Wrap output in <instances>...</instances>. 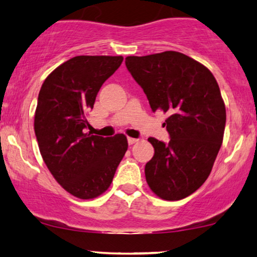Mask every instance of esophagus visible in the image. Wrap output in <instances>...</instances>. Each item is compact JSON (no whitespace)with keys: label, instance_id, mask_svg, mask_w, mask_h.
<instances>
[{"label":"esophagus","instance_id":"esophagus-1","mask_svg":"<svg viewBox=\"0 0 257 257\" xmlns=\"http://www.w3.org/2000/svg\"><path fill=\"white\" fill-rule=\"evenodd\" d=\"M137 142H138V139H136V138H127L128 145H133V144L137 143Z\"/></svg>","mask_w":257,"mask_h":257}]
</instances>
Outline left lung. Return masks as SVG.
Wrapping results in <instances>:
<instances>
[{"label":"left lung","instance_id":"1","mask_svg":"<svg viewBox=\"0 0 257 257\" xmlns=\"http://www.w3.org/2000/svg\"><path fill=\"white\" fill-rule=\"evenodd\" d=\"M125 64L152 111L170 114L168 144L149 138L154 156L145 166L147 184L161 199H184L207 180L223 140L226 107L215 77L178 51L128 56Z\"/></svg>","mask_w":257,"mask_h":257}]
</instances>
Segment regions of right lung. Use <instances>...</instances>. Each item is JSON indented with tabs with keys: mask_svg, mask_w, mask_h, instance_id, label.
<instances>
[{
	"mask_svg": "<svg viewBox=\"0 0 257 257\" xmlns=\"http://www.w3.org/2000/svg\"><path fill=\"white\" fill-rule=\"evenodd\" d=\"M122 59L76 56L56 68L38 93L34 127L42 158L56 181L78 199L103 194L127 151L120 133L112 138L84 133L98 91Z\"/></svg>",
	"mask_w": 257,
	"mask_h": 257,
	"instance_id": "obj_1",
	"label": "right lung"
}]
</instances>
